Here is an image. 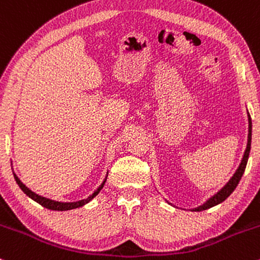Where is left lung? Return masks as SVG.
Here are the masks:
<instances>
[{
  "label": "left lung",
  "mask_w": 260,
  "mask_h": 260,
  "mask_svg": "<svg viewBox=\"0 0 260 260\" xmlns=\"http://www.w3.org/2000/svg\"><path fill=\"white\" fill-rule=\"evenodd\" d=\"M248 122H249V126H248V143H247V148H246V151H244V155H243V159L241 161L240 166H238L237 171L235 172V175L232 176L231 180H230L228 183L223 186L221 189L219 190V192L216 193L215 196H213L211 198H209L207 202L204 203V204L201 205V207L193 209L194 211H202V210H207L209 208H213L215 207V205L220 204V203H222L225 201L228 197L231 194L232 192L236 189V187H237V184L240 183L241 181V177H242V175L244 174V170H246V166H247V161H248V156H249V151H250V142H252V120H250V115L248 113Z\"/></svg>",
  "instance_id": "1"
}]
</instances>
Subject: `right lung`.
<instances>
[{
  "label": "right lung",
  "instance_id": "obj_1",
  "mask_svg": "<svg viewBox=\"0 0 260 260\" xmlns=\"http://www.w3.org/2000/svg\"><path fill=\"white\" fill-rule=\"evenodd\" d=\"M13 175H14V178H16V182L18 183V186L20 187V189H22L23 192H24L25 194L29 197V198H31L32 201H35L37 203H39V204H40V205H43L44 208L50 209V210H58V211L71 210V209H76V208L83 207V205L86 204V203L90 202L91 199L94 198L95 196H98V193H99L100 190H101V188L104 187V184H105L106 178H107V176H106V178H105V180H104L103 183L100 184V187L98 188V189L95 190V192L92 193L91 196H89L88 198H86V199H83V201H79V202H73V203H62V202H56V201H52V199L45 198V197H41V196L37 194V193H34V192H32V190L29 189V188L26 187L25 184L23 183V182L20 181L19 178L17 177V175H16V174H13Z\"/></svg>",
  "mask_w": 260,
  "mask_h": 260
}]
</instances>
